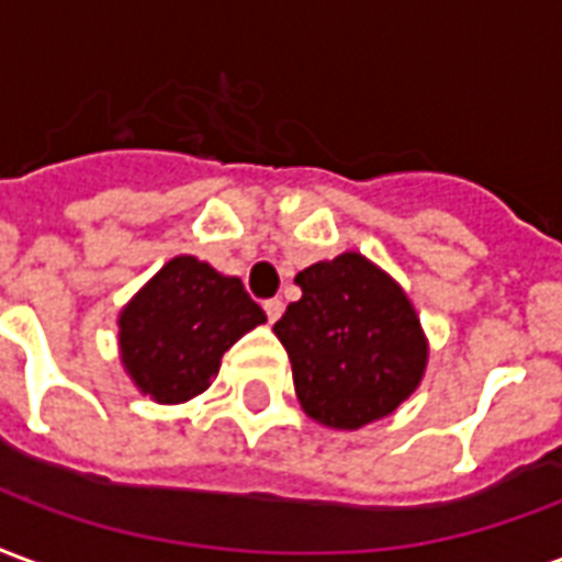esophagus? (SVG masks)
<instances>
[{
    "mask_svg": "<svg viewBox=\"0 0 562 562\" xmlns=\"http://www.w3.org/2000/svg\"><path fill=\"white\" fill-rule=\"evenodd\" d=\"M263 311H266V317H269V323H276L278 317L284 314V302H281V299H266Z\"/></svg>",
    "mask_w": 562,
    "mask_h": 562,
    "instance_id": "34e87169",
    "label": "esophagus"
}]
</instances>
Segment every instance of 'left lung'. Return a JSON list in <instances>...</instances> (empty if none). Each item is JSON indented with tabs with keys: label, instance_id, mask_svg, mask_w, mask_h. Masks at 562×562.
I'll return each instance as SVG.
<instances>
[{
	"label": "left lung",
	"instance_id": "left-lung-1",
	"mask_svg": "<svg viewBox=\"0 0 562 562\" xmlns=\"http://www.w3.org/2000/svg\"><path fill=\"white\" fill-rule=\"evenodd\" d=\"M276 323L302 411L335 431L386 419L419 389L428 338L395 278L359 251L302 269Z\"/></svg>",
	"mask_w": 562,
	"mask_h": 562
}]
</instances>
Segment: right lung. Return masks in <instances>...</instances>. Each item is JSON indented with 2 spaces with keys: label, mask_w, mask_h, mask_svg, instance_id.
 Wrapping results in <instances>:
<instances>
[{
  "label": "right lung",
  "mask_w": 562,
  "mask_h": 562,
  "mask_svg": "<svg viewBox=\"0 0 562 562\" xmlns=\"http://www.w3.org/2000/svg\"><path fill=\"white\" fill-rule=\"evenodd\" d=\"M260 323L263 308L239 278L179 254L119 311V359L143 395L186 404L206 392L221 356Z\"/></svg>",
  "instance_id": "1"
}]
</instances>
